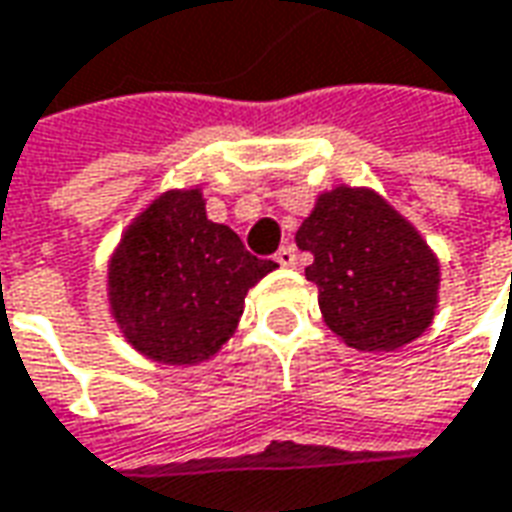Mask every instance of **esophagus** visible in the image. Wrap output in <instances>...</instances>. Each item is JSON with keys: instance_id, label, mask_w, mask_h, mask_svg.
I'll list each match as a JSON object with an SVG mask.
<instances>
[{"instance_id": "obj_1", "label": "esophagus", "mask_w": 512, "mask_h": 512, "mask_svg": "<svg viewBox=\"0 0 512 512\" xmlns=\"http://www.w3.org/2000/svg\"><path fill=\"white\" fill-rule=\"evenodd\" d=\"M274 260H277L280 266H294V263H297V252H294V246H280V249H277V255H274Z\"/></svg>"}]
</instances>
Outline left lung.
Listing matches in <instances>:
<instances>
[{
    "mask_svg": "<svg viewBox=\"0 0 512 512\" xmlns=\"http://www.w3.org/2000/svg\"><path fill=\"white\" fill-rule=\"evenodd\" d=\"M328 328L356 350H398L429 328L440 266L417 229L373 190L336 187L297 229Z\"/></svg>",
    "mask_w": 512,
    "mask_h": 512,
    "instance_id": "left-lung-1",
    "label": "left lung"
}]
</instances>
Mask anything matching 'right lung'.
<instances>
[{"label": "right lung", "mask_w": 512, "mask_h": 512, "mask_svg": "<svg viewBox=\"0 0 512 512\" xmlns=\"http://www.w3.org/2000/svg\"><path fill=\"white\" fill-rule=\"evenodd\" d=\"M277 269L212 224L201 190H168L125 229L109 263L111 314L142 356L198 364L238 328L246 291Z\"/></svg>", "instance_id": "obj_1"}]
</instances>
